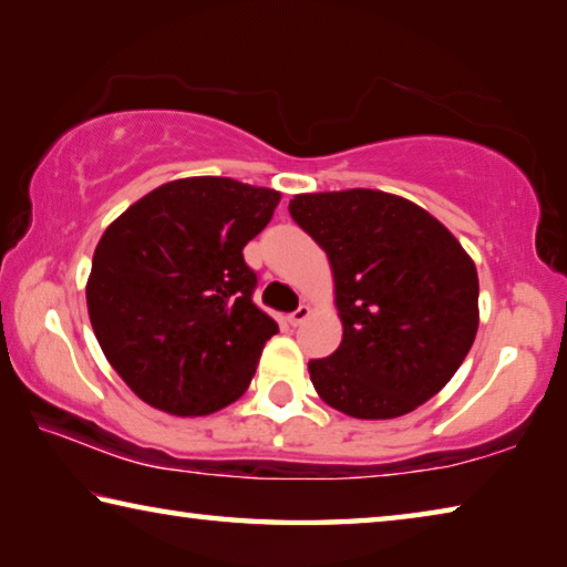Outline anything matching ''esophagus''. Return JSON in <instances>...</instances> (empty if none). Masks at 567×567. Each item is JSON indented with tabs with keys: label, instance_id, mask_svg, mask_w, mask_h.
I'll return each mask as SVG.
<instances>
[{
	"label": "esophagus",
	"instance_id": "esophagus-1",
	"mask_svg": "<svg viewBox=\"0 0 567 567\" xmlns=\"http://www.w3.org/2000/svg\"><path fill=\"white\" fill-rule=\"evenodd\" d=\"M307 318H310V307L300 305L295 312H290V318H287V320H290L292 328H297V324H302Z\"/></svg>",
	"mask_w": 567,
	"mask_h": 567
}]
</instances>
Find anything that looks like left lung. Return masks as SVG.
<instances>
[{"label": "left lung", "mask_w": 567, "mask_h": 567, "mask_svg": "<svg viewBox=\"0 0 567 567\" xmlns=\"http://www.w3.org/2000/svg\"><path fill=\"white\" fill-rule=\"evenodd\" d=\"M290 215L332 265L342 342L310 360L318 395L344 415L390 420L443 390L473 348L477 272L425 209L388 192L297 195Z\"/></svg>", "instance_id": "left-lung-1"}]
</instances>
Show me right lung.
I'll list each match as a JSON object with an SVG mask.
<instances>
[{
	"mask_svg": "<svg viewBox=\"0 0 567 567\" xmlns=\"http://www.w3.org/2000/svg\"><path fill=\"white\" fill-rule=\"evenodd\" d=\"M280 192L229 177L152 189L102 235L87 310L102 352L147 405L209 415L255 375L277 322L252 302L243 249L272 219Z\"/></svg>",
	"mask_w": 567,
	"mask_h": 567,
	"instance_id": "add662e5",
	"label": "right lung"
}]
</instances>
